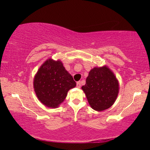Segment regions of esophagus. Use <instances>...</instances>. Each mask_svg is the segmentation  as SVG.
Instances as JSON below:
<instances>
[{
    "label": "esophagus",
    "instance_id": "esophagus-1",
    "mask_svg": "<svg viewBox=\"0 0 150 150\" xmlns=\"http://www.w3.org/2000/svg\"><path fill=\"white\" fill-rule=\"evenodd\" d=\"M81 82H80V81L77 82V83H76V87L78 88H80V87H81Z\"/></svg>",
    "mask_w": 150,
    "mask_h": 150
}]
</instances>
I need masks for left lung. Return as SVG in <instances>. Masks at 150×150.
Segmentation results:
<instances>
[{
	"mask_svg": "<svg viewBox=\"0 0 150 150\" xmlns=\"http://www.w3.org/2000/svg\"><path fill=\"white\" fill-rule=\"evenodd\" d=\"M119 89L117 79L106 65L91 69L82 87L89 105L97 111L107 109L114 104Z\"/></svg>",
	"mask_w": 150,
	"mask_h": 150,
	"instance_id": "obj_1",
	"label": "left lung"
}]
</instances>
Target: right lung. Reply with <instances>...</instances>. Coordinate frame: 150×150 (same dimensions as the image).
<instances>
[{
    "instance_id": "right-lung-1",
    "label": "right lung",
    "mask_w": 150,
    "mask_h": 150,
    "mask_svg": "<svg viewBox=\"0 0 150 150\" xmlns=\"http://www.w3.org/2000/svg\"><path fill=\"white\" fill-rule=\"evenodd\" d=\"M76 84L61 61L48 59L35 76L33 87L39 100L48 108H57Z\"/></svg>"
}]
</instances>
